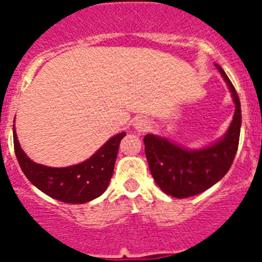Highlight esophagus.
<instances>
[{
	"mask_svg": "<svg viewBox=\"0 0 262 262\" xmlns=\"http://www.w3.org/2000/svg\"><path fill=\"white\" fill-rule=\"evenodd\" d=\"M134 126H135V128L138 131H147L149 128V126H151V123H149V120L145 117H138L135 119V122H134Z\"/></svg>",
	"mask_w": 262,
	"mask_h": 262,
	"instance_id": "obj_1",
	"label": "esophagus"
}]
</instances>
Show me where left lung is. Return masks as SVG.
Segmentation results:
<instances>
[{"instance_id": "8db88e82", "label": "left lung", "mask_w": 262, "mask_h": 262, "mask_svg": "<svg viewBox=\"0 0 262 262\" xmlns=\"http://www.w3.org/2000/svg\"><path fill=\"white\" fill-rule=\"evenodd\" d=\"M231 90L235 114L226 135L214 144L201 149H186L168 139L148 134L144 136L145 156L149 170L164 193L176 198H187L207 190L230 170L240 138V99L226 72L216 64Z\"/></svg>"}]
</instances>
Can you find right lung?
Here are the masks:
<instances>
[{
	"mask_svg": "<svg viewBox=\"0 0 262 262\" xmlns=\"http://www.w3.org/2000/svg\"><path fill=\"white\" fill-rule=\"evenodd\" d=\"M124 136L126 133L113 136L93 156L81 164L67 168H52L34 163L26 156L13 126L14 151L27 180L51 198L78 205L96 200L107 189L114 172L119 143Z\"/></svg>",
	"mask_w": 262,
	"mask_h": 262,
	"instance_id": "1",
	"label": "right lung"
}]
</instances>
